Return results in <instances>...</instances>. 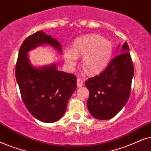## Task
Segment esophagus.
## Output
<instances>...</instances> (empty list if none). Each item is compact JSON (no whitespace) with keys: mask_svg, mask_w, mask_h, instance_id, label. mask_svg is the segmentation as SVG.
Segmentation results:
<instances>
[{"mask_svg":"<svg viewBox=\"0 0 151 151\" xmlns=\"http://www.w3.org/2000/svg\"><path fill=\"white\" fill-rule=\"evenodd\" d=\"M82 84H83V81H82V80L81 78H78L77 79V85H78V87H81L82 86Z\"/></svg>","mask_w":151,"mask_h":151,"instance_id":"obj_1","label":"esophagus"}]
</instances>
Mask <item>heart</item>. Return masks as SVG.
Here are the masks:
<instances>
[{
	"instance_id": "heart-1",
	"label": "heart",
	"mask_w": 151,
	"mask_h": 151,
	"mask_svg": "<svg viewBox=\"0 0 151 151\" xmlns=\"http://www.w3.org/2000/svg\"><path fill=\"white\" fill-rule=\"evenodd\" d=\"M113 53V45L98 34H88L80 37L73 42V49H66L65 60L69 69L76 67L78 57L82 56V65L88 73H100L110 63Z\"/></svg>"
}]
</instances>
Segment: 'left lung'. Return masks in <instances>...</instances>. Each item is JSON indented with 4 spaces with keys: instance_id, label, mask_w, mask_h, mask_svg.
I'll list each match as a JSON object with an SVG mask.
<instances>
[{
    "instance_id": "1",
    "label": "left lung",
    "mask_w": 151,
    "mask_h": 151,
    "mask_svg": "<svg viewBox=\"0 0 151 151\" xmlns=\"http://www.w3.org/2000/svg\"><path fill=\"white\" fill-rule=\"evenodd\" d=\"M120 52L104 71L85 81L89 91L88 111L96 119L112 118L129 98L134 67L127 42L124 43Z\"/></svg>"
}]
</instances>
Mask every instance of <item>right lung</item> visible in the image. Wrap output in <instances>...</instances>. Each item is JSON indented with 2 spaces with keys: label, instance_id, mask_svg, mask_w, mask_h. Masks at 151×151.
<instances>
[{
  "label": "right lung",
  "instance_id": "add662e5",
  "mask_svg": "<svg viewBox=\"0 0 151 151\" xmlns=\"http://www.w3.org/2000/svg\"><path fill=\"white\" fill-rule=\"evenodd\" d=\"M48 44L62 53L60 43L42 31L30 35L19 49L16 64V78L26 108L33 116L46 123L63 116L67 103L77 87L73 74L58 71L55 65L36 69L31 65L28 51Z\"/></svg>",
  "mask_w": 151,
  "mask_h": 151
}]
</instances>
